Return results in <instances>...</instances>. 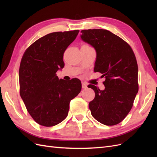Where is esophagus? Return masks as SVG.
Listing matches in <instances>:
<instances>
[{"instance_id": "34e87169", "label": "esophagus", "mask_w": 157, "mask_h": 157, "mask_svg": "<svg viewBox=\"0 0 157 157\" xmlns=\"http://www.w3.org/2000/svg\"><path fill=\"white\" fill-rule=\"evenodd\" d=\"M82 88L83 89L86 88H87V84H86V82H82Z\"/></svg>"}]
</instances>
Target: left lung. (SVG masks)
<instances>
[{"instance_id":"1","label":"left lung","mask_w":157,"mask_h":157,"mask_svg":"<svg viewBox=\"0 0 157 157\" xmlns=\"http://www.w3.org/2000/svg\"><path fill=\"white\" fill-rule=\"evenodd\" d=\"M81 39L96 52L94 72L105 77V89L88 86L96 94L89 103L92 117L107 126L120 123L133 106L138 92V67L134 52L121 38L105 29L82 30Z\"/></svg>"}]
</instances>
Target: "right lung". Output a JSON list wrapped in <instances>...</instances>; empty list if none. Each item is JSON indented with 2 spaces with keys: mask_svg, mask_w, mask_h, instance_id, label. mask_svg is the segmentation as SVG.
<instances>
[{
  "mask_svg": "<svg viewBox=\"0 0 157 157\" xmlns=\"http://www.w3.org/2000/svg\"><path fill=\"white\" fill-rule=\"evenodd\" d=\"M79 31L54 32L40 38L23 54L19 70L20 92L27 111L38 124L53 126L68 115L69 103L81 90V82L58 78L63 54Z\"/></svg>",
  "mask_w": 157,
  "mask_h": 157,
  "instance_id": "1",
  "label": "right lung"
}]
</instances>
